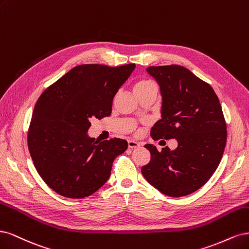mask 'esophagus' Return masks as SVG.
Wrapping results in <instances>:
<instances>
[{
    "instance_id": "obj_1",
    "label": "esophagus",
    "mask_w": 249,
    "mask_h": 249,
    "mask_svg": "<svg viewBox=\"0 0 249 249\" xmlns=\"http://www.w3.org/2000/svg\"><path fill=\"white\" fill-rule=\"evenodd\" d=\"M128 147L130 149H135V148H139L141 147L140 143L138 142H134V141H128Z\"/></svg>"
}]
</instances>
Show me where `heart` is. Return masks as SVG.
Returning a JSON list of instances; mask_svg holds the SVG:
<instances>
[{"label":"heart","instance_id":"heart-1","mask_svg":"<svg viewBox=\"0 0 249 249\" xmlns=\"http://www.w3.org/2000/svg\"><path fill=\"white\" fill-rule=\"evenodd\" d=\"M133 90L135 95H138L143 92H147L149 90H157V86L152 81H149V79H141V81H139L134 85ZM131 130L136 131L138 129H136V127L132 126Z\"/></svg>","mask_w":249,"mask_h":249}]
</instances>
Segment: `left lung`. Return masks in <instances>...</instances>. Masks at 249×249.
I'll return each mask as SVG.
<instances>
[{"instance_id":"left-lung-1","label":"left lung","mask_w":249,"mask_h":249,"mask_svg":"<svg viewBox=\"0 0 249 249\" xmlns=\"http://www.w3.org/2000/svg\"><path fill=\"white\" fill-rule=\"evenodd\" d=\"M160 87L161 119L151 129L154 141L176 139L178 147L159 152L147 143L150 162L142 174L168 196L192 194L211 178L227 142V124L212 87L180 65L150 66Z\"/></svg>"}]
</instances>
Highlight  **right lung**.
I'll list each match as a JSON object with an SVG mask.
<instances>
[{
	"instance_id": "1",
	"label": "right lung",
	"mask_w": 249,
	"mask_h": 249,
	"mask_svg": "<svg viewBox=\"0 0 249 249\" xmlns=\"http://www.w3.org/2000/svg\"><path fill=\"white\" fill-rule=\"evenodd\" d=\"M134 68L135 64L78 65L37 100L28 147L40 177L60 196L93 195L108 180L116 157L126 151L125 140L97 142L88 130L92 118L110 116L115 95Z\"/></svg>"
}]
</instances>
